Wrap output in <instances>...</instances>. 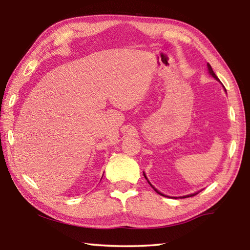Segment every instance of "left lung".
I'll return each mask as SVG.
<instances>
[{
  "label": "left lung",
  "instance_id": "left-lung-1",
  "mask_svg": "<svg viewBox=\"0 0 250 250\" xmlns=\"http://www.w3.org/2000/svg\"><path fill=\"white\" fill-rule=\"evenodd\" d=\"M208 73L210 74V75H212L213 77H214V78L216 79V80H218V78H217V76H216L215 75V73H214V71H213V69H212V66H210L209 64H208ZM144 176H146V175H144ZM147 180V179H146ZM148 182V181H147ZM149 183V182H148ZM149 185H151V184H149ZM152 186V185H151ZM154 188V187H153ZM154 189H155V188H154ZM155 191H157V189H155ZM158 193H159V195H162V196H164L163 195V193H160L159 191H157ZM197 195V193H192V195H189V196H185V197H183V198H188V197H192V196H196Z\"/></svg>",
  "mask_w": 250,
  "mask_h": 250
}]
</instances>
